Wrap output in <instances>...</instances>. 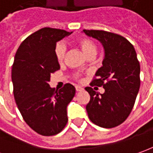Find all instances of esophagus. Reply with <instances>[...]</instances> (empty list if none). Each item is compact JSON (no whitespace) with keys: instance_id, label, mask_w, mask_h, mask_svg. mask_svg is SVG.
Wrapping results in <instances>:
<instances>
[{"instance_id":"34e87169","label":"esophagus","mask_w":153,"mask_h":153,"mask_svg":"<svg viewBox=\"0 0 153 153\" xmlns=\"http://www.w3.org/2000/svg\"><path fill=\"white\" fill-rule=\"evenodd\" d=\"M75 89H76V91H78V92H80V91L84 90V88H82L81 86H75Z\"/></svg>"}]
</instances>
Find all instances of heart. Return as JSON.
Wrapping results in <instances>:
<instances>
[{"label":"heart","mask_w":153,"mask_h":153,"mask_svg":"<svg viewBox=\"0 0 153 153\" xmlns=\"http://www.w3.org/2000/svg\"><path fill=\"white\" fill-rule=\"evenodd\" d=\"M77 43L82 51V53L87 59L89 57H95L96 53H97V47L90 39L86 38V37L80 38L78 40ZM66 51H67V47L63 42H59L56 45L54 53L59 63H61L63 62L65 54H66Z\"/></svg>","instance_id":"b5f03b06"}]
</instances>
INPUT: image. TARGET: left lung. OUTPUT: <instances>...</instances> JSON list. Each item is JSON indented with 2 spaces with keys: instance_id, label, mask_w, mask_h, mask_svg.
I'll return each instance as SVG.
<instances>
[{
  "instance_id": "left-lung-1",
  "label": "left lung",
  "mask_w": 153,
  "mask_h": 153,
  "mask_svg": "<svg viewBox=\"0 0 153 153\" xmlns=\"http://www.w3.org/2000/svg\"><path fill=\"white\" fill-rule=\"evenodd\" d=\"M83 33L98 40L105 51L102 67L96 71V79L90 84L103 86L105 92L99 94L91 87H86L90 95L86 111L93 123L112 128L128 117L137 96L141 81L137 53L127 39L116 33L100 30H84Z\"/></svg>"
}]
</instances>
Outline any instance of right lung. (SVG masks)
I'll use <instances>...</instances> for the list:
<instances>
[{
	"mask_svg": "<svg viewBox=\"0 0 153 153\" xmlns=\"http://www.w3.org/2000/svg\"><path fill=\"white\" fill-rule=\"evenodd\" d=\"M72 33L45 27L27 37L16 51L11 68L13 94L26 123L42 136L59 133L68 122L67 106L75 94L70 84L51 88V74L60 68L56 43Z\"/></svg>",
	"mask_w": 153,
	"mask_h": 153,
	"instance_id": "right-lung-1",
	"label": "right lung"
}]
</instances>
